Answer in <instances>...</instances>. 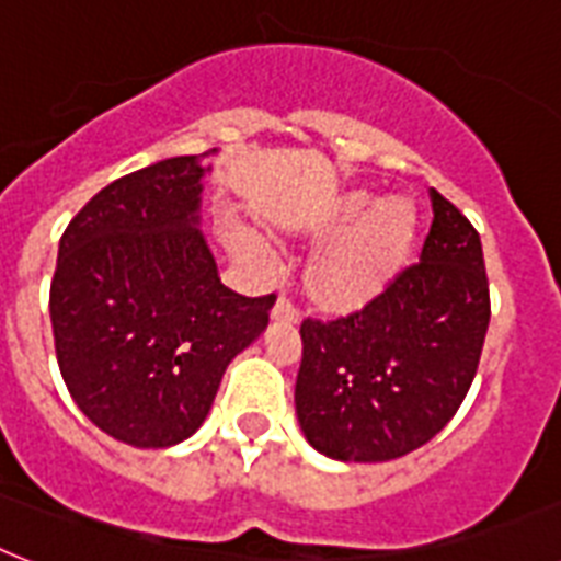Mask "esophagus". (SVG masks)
<instances>
[{"label": "esophagus", "instance_id": "1", "mask_svg": "<svg viewBox=\"0 0 561 561\" xmlns=\"http://www.w3.org/2000/svg\"><path fill=\"white\" fill-rule=\"evenodd\" d=\"M271 320L282 322V325H294V322H299V311H296L294 305H290V299L279 296V299H276V305H273Z\"/></svg>", "mask_w": 561, "mask_h": 561}]
</instances>
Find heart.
<instances>
[{"label": "heart", "mask_w": 561, "mask_h": 561, "mask_svg": "<svg viewBox=\"0 0 561 561\" xmlns=\"http://www.w3.org/2000/svg\"><path fill=\"white\" fill-rule=\"evenodd\" d=\"M225 248L248 265L265 267L267 248L248 230L225 225ZM311 241H332L311 259L305 288L325 311H354L383 294L407 265L417 239V209L403 195L371 204V195L348 193L308 227Z\"/></svg>", "instance_id": "1"}]
</instances>
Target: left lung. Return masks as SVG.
<instances>
[{
	"mask_svg": "<svg viewBox=\"0 0 561 561\" xmlns=\"http://www.w3.org/2000/svg\"><path fill=\"white\" fill-rule=\"evenodd\" d=\"M421 262L359 311L302 320L296 417L336 461H391L432 440L467 398L490 325L484 250L470 218L430 190Z\"/></svg>",
	"mask_w": 561,
	"mask_h": 561,
	"instance_id": "left-lung-1",
	"label": "left lung"
}]
</instances>
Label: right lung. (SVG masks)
I'll return each instance as SVG.
<instances>
[{"label": "right lung", "mask_w": 561, "mask_h": 561, "mask_svg": "<svg viewBox=\"0 0 561 561\" xmlns=\"http://www.w3.org/2000/svg\"><path fill=\"white\" fill-rule=\"evenodd\" d=\"M123 175L59 239L51 328L59 375L98 430L140 449L190 438L230 359L267 328L276 296L218 279L198 230L213 154Z\"/></svg>", "instance_id": "add662e5"}]
</instances>
